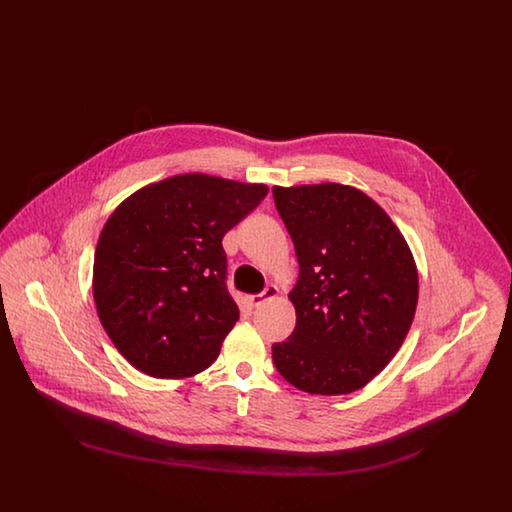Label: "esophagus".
Listing matches in <instances>:
<instances>
[{"mask_svg":"<svg viewBox=\"0 0 512 512\" xmlns=\"http://www.w3.org/2000/svg\"><path fill=\"white\" fill-rule=\"evenodd\" d=\"M274 297H278V288H276V286H268L265 292L247 295V303H249L251 307H259V305H263L265 301H270V299H274Z\"/></svg>","mask_w":512,"mask_h":512,"instance_id":"34e87169","label":"esophagus"}]
</instances>
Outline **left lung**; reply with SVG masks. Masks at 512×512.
<instances>
[{
    "label": "left lung",
    "mask_w": 512,
    "mask_h": 512,
    "mask_svg": "<svg viewBox=\"0 0 512 512\" xmlns=\"http://www.w3.org/2000/svg\"><path fill=\"white\" fill-rule=\"evenodd\" d=\"M299 276L295 330L272 345L278 372L311 395H345L380 374L407 338L418 303L413 251L390 215L336 182L274 186Z\"/></svg>",
    "instance_id": "8db88e82"
}]
</instances>
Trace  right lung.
Returning a JSON list of instances; mask_svg holds the SVG:
<instances>
[{
	"label": "right lung",
	"mask_w": 512,
	"mask_h": 512,
	"mask_svg": "<svg viewBox=\"0 0 512 512\" xmlns=\"http://www.w3.org/2000/svg\"><path fill=\"white\" fill-rule=\"evenodd\" d=\"M268 194L184 172L128 195L99 234L92 290L99 320L122 357L153 378L209 368L240 318L226 290L224 234Z\"/></svg>",
	"instance_id": "1"
}]
</instances>
